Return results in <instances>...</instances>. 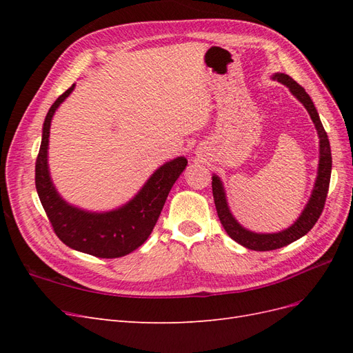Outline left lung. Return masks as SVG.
<instances>
[{"mask_svg":"<svg viewBox=\"0 0 353 353\" xmlns=\"http://www.w3.org/2000/svg\"><path fill=\"white\" fill-rule=\"evenodd\" d=\"M271 78L274 81H279L280 83L285 85L294 97L305 105V109L307 110L309 116H311L319 138V162H318V172H316L312 194L309 197L305 209L301 213V216H299L290 227L279 232H254L244 228L241 223L234 218V215L230 210L222 179L215 174L212 175L213 200H215L216 212L223 230L227 231V234L234 241H237L239 244L244 245V248L258 250V252L275 250V249L284 248V245L299 240L312 230L318 218L321 216L324 205H325L328 185H330V176H331V163H333V160H331V148H330L327 132L307 92L285 73L276 72Z\"/></svg>","mask_w":353,"mask_h":353,"instance_id":"left-lung-1","label":"left lung"}]
</instances>
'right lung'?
I'll return each instance as SVG.
<instances>
[{"mask_svg": "<svg viewBox=\"0 0 353 353\" xmlns=\"http://www.w3.org/2000/svg\"><path fill=\"white\" fill-rule=\"evenodd\" d=\"M73 90L74 83L52 103L46 116L35 165L37 193L57 237L70 249L97 258H121L140 248L150 236L170 188L188 162L184 156H179L159 166L140 191L116 209L91 212L70 205L59 194L51 179L48 143L52 116Z\"/></svg>", "mask_w": 353, "mask_h": 353, "instance_id": "obj_1", "label": "right lung"}]
</instances>
